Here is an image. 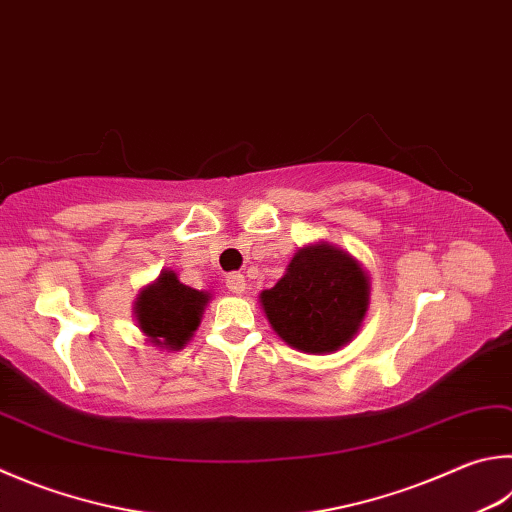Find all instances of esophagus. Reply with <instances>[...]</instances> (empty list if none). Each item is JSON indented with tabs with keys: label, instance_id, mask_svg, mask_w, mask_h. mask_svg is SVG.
<instances>
[{
	"label": "esophagus",
	"instance_id": "1",
	"mask_svg": "<svg viewBox=\"0 0 512 512\" xmlns=\"http://www.w3.org/2000/svg\"><path fill=\"white\" fill-rule=\"evenodd\" d=\"M226 286H228V291L232 295H244L246 293V280H244V275H241V273H230L228 280H226Z\"/></svg>",
	"mask_w": 512,
	"mask_h": 512
}]
</instances>
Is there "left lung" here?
Here are the masks:
<instances>
[{
  "mask_svg": "<svg viewBox=\"0 0 512 512\" xmlns=\"http://www.w3.org/2000/svg\"><path fill=\"white\" fill-rule=\"evenodd\" d=\"M371 280L356 257L329 241L302 246L273 288L259 293L271 329L302 353H333L360 331Z\"/></svg>",
  "mask_w": 512,
  "mask_h": 512,
  "instance_id": "1",
  "label": "left lung"
}]
</instances>
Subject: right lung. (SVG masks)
I'll return each instance as SVG.
<instances>
[{"label":"right lung","instance_id":"obj_1","mask_svg":"<svg viewBox=\"0 0 512 512\" xmlns=\"http://www.w3.org/2000/svg\"><path fill=\"white\" fill-rule=\"evenodd\" d=\"M210 297L208 291L185 286L179 275L165 268L134 300V318L145 342L167 351L183 349L199 329Z\"/></svg>","mask_w":512,"mask_h":512}]
</instances>
